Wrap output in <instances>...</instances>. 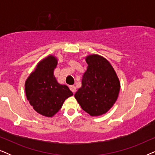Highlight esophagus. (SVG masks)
<instances>
[{"label":"esophagus","mask_w":155,"mask_h":155,"mask_svg":"<svg viewBox=\"0 0 155 155\" xmlns=\"http://www.w3.org/2000/svg\"><path fill=\"white\" fill-rule=\"evenodd\" d=\"M70 89H71V90L72 92H73V93H75V91H76V87H75V86H74V85H71V86H70Z\"/></svg>","instance_id":"1"}]
</instances>
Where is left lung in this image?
Here are the masks:
<instances>
[{"mask_svg":"<svg viewBox=\"0 0 155 155\" xmlns=\"http://www.w3.org/2000/svg\"><path fill=\"white\" fill-rule=\"evenodd\" d=\"M87 69L82 80V87L75 97L82 109L92 116L107 113L117 100L120 82L109 61L97 54L85 58Z\"/></svg>","mask_w":155,"mask_h":155,"instance_id":"left-lung-1","label":"left lung"}]
</instances>
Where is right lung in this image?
<instances>
[{
  "label": "right lung",
  "instance_id": "add662e5",
  "mask_svg": "<svg viewBox=\"0 0 155 155\" xmlns=\"http://www.w3.org/2000/svg\"><path fill=\"white\" fill-rule=\"evenodd\" d=\"M58 60L50 55L38 63L25 82L27 100L37 113L52 117L65 99L73 95L68 87L59 84L54 75Z\"/></svg>",
  "mask_w": 155,
  "mask_h": 155
}]
</instances>
